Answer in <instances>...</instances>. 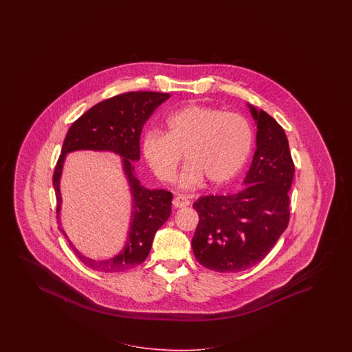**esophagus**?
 <instances>
[{
    "instance_id": "34e87169",
    "label": "esophagus",
    "mask_w": 352,
    "mask_h": 352,
    "mask_svg": "<svg viewBox=\"0 0 352 352\" xmlns=\"http://www.w3.org/2000/svg\"><path fill=\"white\" fill-rule=\"evenodd\" d=\"M190 205V200L184 196V195H177L173 200V206L177 208V209H181V208H186Z\"/></svg>"
}]
</instances>
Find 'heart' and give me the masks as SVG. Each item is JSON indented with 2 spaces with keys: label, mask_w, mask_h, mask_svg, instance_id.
Listing matches in <instances>:
<instances>
[{
  "label": "heart",
  "mask_w": 352,
  "mask_h": 352,
  "mask_svg": "<svg viewBox=\"0 0 352 352\" xmlns=\"http://www.w3.org/2000/svg\"><path fill=\"white\" fill-rule=\"evenodd\" d=\"M254 135L246 118L212 107L190 104L166 121V134L149 131L143 155L156 177L171 182L183 159L182 188L204 181L221 186L243 170L253 149Z\"/></svg>",
  "instance_id": "heart-1"
}]
</instances>
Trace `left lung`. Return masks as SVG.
Returning a JSON list of instances; mask_svg holds the SVG:
<instances>
[{"label":"left lung","instance_id":"8db88e82","mask_svg":"<svg viewBox=\"0 0 352 352\" xmlns=\"http://www.w3.org/2000/svg\"><path fill=\"white\" fill-rule=\"evenodd\" d=\"M246 106L256 121V152L243 188L203 196L193 203L200 217L192 237L193 254L200 265L217 272L256 266L289 223L294 164L287 134L265 111Z\"/></svg>","mask_w":352,"mask_h":352}]
</instances>
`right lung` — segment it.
Masks as SVG:
<instances>
[{"mask_svg":"<svg viewBox=\"0 0 352 352\" xmlns=\"http://www.w3.org/2000/svg\"><path fill=\"white\" fill-rule=\"evenodd\" d=\"M170 98L165 93L130 91L106 99L71 125L63 142L60 157L54 173L56 218L59 230L68 240L76 256L85 266L100 272H120L138 266L151 252L153 237L171 213L173 195L165 190H149L142 186L134 162L140 159V133L153 111ZM75 150L112 151L122 157V168L132 196L129 231L123 249L107 260H93L78 252L67 239L60 222V179L66 155Z\"/></svg>","mask_w":352,"mask_h":352,"instance_id":"1","label":"right lung"}]
</instances>
